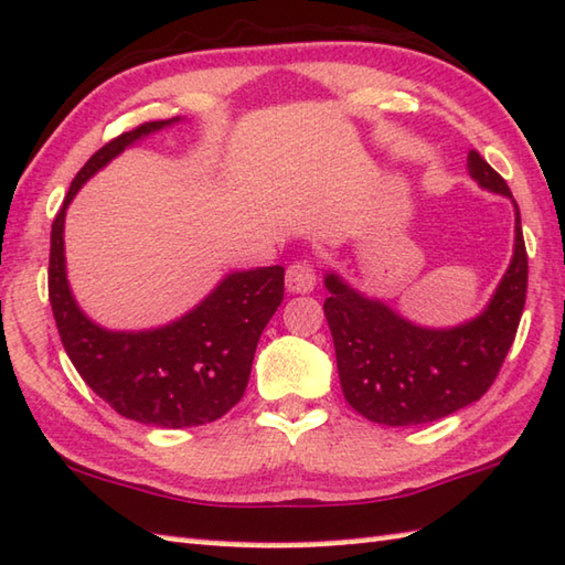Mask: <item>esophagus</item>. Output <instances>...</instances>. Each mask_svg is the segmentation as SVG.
I'll return each instance as SVG.
<instances>
[{
  "mask_svg": "<svg viewBox=\"0 0 565 565\" xmlns=\"http://www.w3.org/2000/svg\"><path fill=\"white\" fill-rule=\"evenodd\" d=\"M316 286V269L311 262L299 259L286 269V289L291 294H311Z\"/></svg>",
  "mask_w": 565,
  "mask_h": 565,
  "instance_id": "1",
  "label": "esophagus"
}]
</instances>
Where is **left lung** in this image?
I'll use <instances>...</instances> for the list:
<instances>
[{
  "mask_svg": "<svg viewBox=\"0 0 565 565\" xmlns=\"http://www.w3.org/2000/svg\"><path fill=\"white\" fill-rule=\"evenodd\" d=\"M467 170L481 190L514 204V256L479 316L449 328L419 326L381 299L323 276V313L335 345L338 377L355 413L387 427L435 423L487 393L514 343L526 303L529 259L519 204L499 172L469 150Z\"/></svg>",
  "mask_w": 565,
  "mask_h": 565,
  "instance_id": "left-lung-1",
  "label": "left lung"
}]
</instances>
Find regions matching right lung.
I'll use <instances>...</instances> for the list:
<instances>
[{"label":"right lung","mask_w":565,"mask_h":565,"mask_svg":"<svg viewBox=\"0 0 565 565\" xmlns=\"http://www.w3.org/2000/svg\"><path fill=\"white\" fill-rule=\"evenodd\" d=\"M180 118L122 132L90 156L51 224L49 301L61 343L94 393L118 415L166 429L220 419L249 383L262 331L284 301V266L232 271L192 311L148 331H110L81 311L64 254L66 210L76 192L122 150Z\"/></svg>","instance_id":"add662e5"}]
</instances>
